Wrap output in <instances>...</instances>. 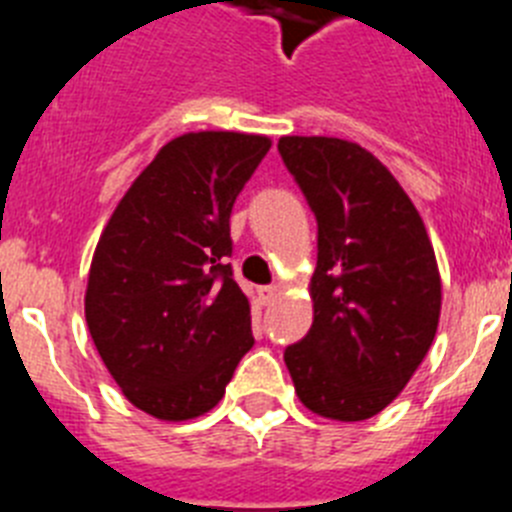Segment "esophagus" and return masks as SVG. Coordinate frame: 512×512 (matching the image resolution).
<instances>
[{
  "instance_id": "esophagus-1",
  "label": "esophagus",
  "mask_w": 512,
  "mask_h": 512,
  "mask_svg": "<svg viewBox=\"0 0 512 512\" xmlns=\"http://www.w3.org/2000/svg\"><path fill=\"white\" fill-rule=\"evenodd\" d=\"M281 291H283V288L278 286V283H270V286L262 288V299L268 301V304H273V301L281 296Z\"/></svg>"
}]
</instances>
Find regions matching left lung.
Here are the masks:
<instances>
[{
  "mask_svg": "<svg viewBox=\"0 0 512 512\" xmlns=\"http://www.w3.org/2000/svg\"><path fill=\"white\" fill-rule=\"evenodd\" d=\"M283 162L317 216L314 322L283 353L296 394L358 422L399 397L433 345L441 273L410 195L361 144L283 136Z\"/></svg>",
  "mask_w": 512,
  "mask_h": 512,
  "instance_id": "obj_1",
  "label": "left lung"
}]
</instances>
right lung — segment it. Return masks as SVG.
I'll use <instances>...</instances> for the list:
<instances>
[{
	"label": "right lung",
	"mask_w": 512,
	"mask_h": 512,
	"mask_svg": "<svg viewBox=\"0 0 512 512\" xmlns=\"http://www.w3.org/2000/svg\"><path fill=\"white\" fill-rule=\"evenodd\" d=\"M268 149L257 133H182L102 229L84 317L123 397L157 420L213 410L255 345L250 299L226 257L231 208Z\"/></svg>",
	"instance_id": "obj_1"
}]
</instances>
